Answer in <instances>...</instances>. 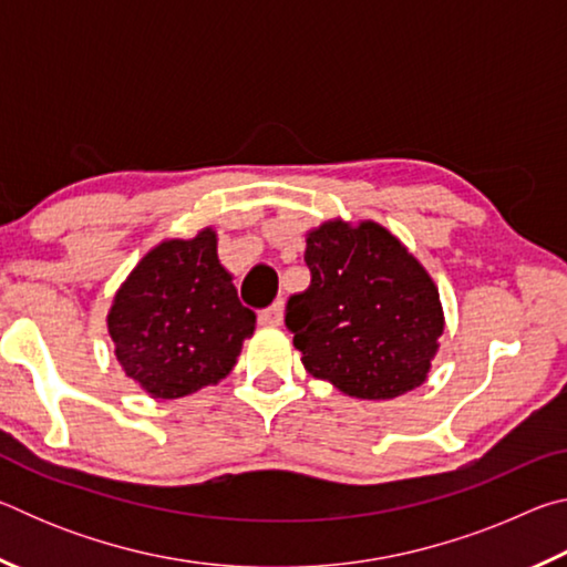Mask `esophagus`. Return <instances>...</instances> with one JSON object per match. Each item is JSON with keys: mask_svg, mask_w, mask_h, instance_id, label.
Returning a JSON list of instances; mask_svg holds the SVG:
<instances>
[{"mask_svg": "<svg viewBox=\"0 0 567 567\" xmlns=\"http://www.w3.org/2000/svg\"><path fill=\"white\" fill-rule=\"evenodd\" d=\"M260 322L262 324H270V328H277V324H282V302H275L267 307V310L260 312Z\"/></svg>", "mask_w": 567, "mask_h": 567, "instance_id": "1", "label": "esophagus"}]
</instances>
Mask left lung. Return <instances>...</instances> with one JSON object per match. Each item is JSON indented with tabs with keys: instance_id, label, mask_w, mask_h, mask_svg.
<instances>
[{
	"instance_id": "left-lung-1",
	"label": "left lung",
	"mask_w": 567,
	"mask_h": 567,
	"mask_svg": "<svg viewBox=\"0 0 567 567\" xmlns=\"http://www.w3.org/2000/svg\"><path fill=\"white\" fill-rule=\"evenodd\" d=\"M305 262L310 287L285 310L305 370L360 400L420 388L445 320L435 282L400 239L334 219L307 235Z\"/></svg>"
}]
</instances>
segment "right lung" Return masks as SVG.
I'll return each instance as SVG.
<instances>
[{
  "label": "right lung",
  "mask_w": 567,
  "mask_h": 567,
  "mask_svg": "<svg viewBox=\"0 0 567 567\" xmlns=\"http://www.w3.org/2000/svg\"><path fill=\"white\" fill-rule=\"evenodd\" d=\"M257 315L239 302L217 260L215 229L167 239L142 257L114 295V354L137 385L175 400L217 385L235 368Z\"/></svg>",
  "instance_id": "obj_1"
}]
</instances>
